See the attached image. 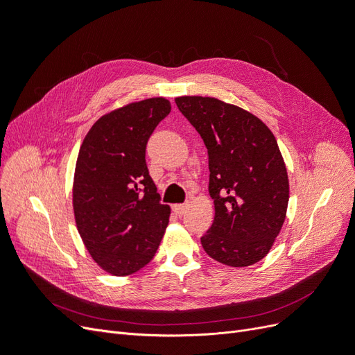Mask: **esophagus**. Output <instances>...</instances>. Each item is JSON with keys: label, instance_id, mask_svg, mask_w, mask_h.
<instances>
[{"label": "esophagus", "instance_id": "1", "mask_svg": "<svg viewBox=\"0 0 355 355\" xmlns=\"http://www.w3.org/2000/svg\"><path fill=\"white\" fill-rule=\"evenodd\" d=\"M187 209H188V204H175L173 206V211L179 214V216H182V214L187 211Z\"/></svg>", "mask_w": 355, "mask_h": 355}]
</instances>
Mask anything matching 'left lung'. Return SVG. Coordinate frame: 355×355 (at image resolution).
<instances>
[{
    "label": "left lung",
    "instance_id": "obj_1",
    "mask_svg": "<svg viewBox=\"0 0 355 355\" xmlns=\"http://www.w3.org/2000/svg\"><path fill=\"white\" fill-rule=\"evenodd\" d=\"M179 111L209 153L214 220L201 237L214 261L249 266L266 256L286 219L288 179L272 132L259 118L214 98L182 96Z\"/></svg>",
    "mask_w": 355,
    "mask_h": 355
}]
</instances>
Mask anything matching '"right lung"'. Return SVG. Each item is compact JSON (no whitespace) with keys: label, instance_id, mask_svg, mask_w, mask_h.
Segmentation results:
<instances>
[{"label":"right lung","instance_id":"add662e5","mask_svg":"<svg viewBox=\"0 0 355 355\" xmlns=\"http://www.w3.org/2000/svg\"><path fill=\"white\" fill-rule=\"evenodd\" d=\"M170 102L153 98L102 116L80 148L73 213L93 259L112 275H130L151 262L168 223L149 176L145 153Z\"/></svg>","mask_w":355,"mask_h":355}]
</instances>
